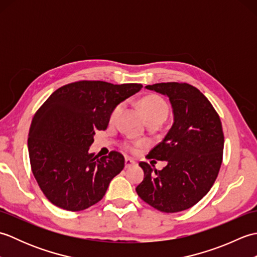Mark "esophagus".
I'll return each instance as SVG.
<instances>
[{
    "instance_id": "34e87169",
    "label": "esophagus",
    "mask_w": 257,
    "mask_h": 257,
    "mask_svg": "<svg viewBox=\"0 0 257 257\" xmlns=\"http://www.w3.org/2000/svg\"><path fill=\"white\" fill-rule=\"evenodd\" d=\"M134 165H136V161L133 160L132 158L125 157V159H124V167H125V168H129V167H132V166H134Z\"/></svg>"
}]
</instances>
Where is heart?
<instances>
[{
    "label": "heart",
    "mask_w": 257,
    "mask_h": 257,
    "mask_svg": "<svg viewBox=\"0 0 257 257\" xmlns=\"http://www.w3.org/2000/svg\"><path fill=\"white\" fill-rule=\"evenodd\" d=\"M141 107L144 109L145 116L148 120V122L160 121L162 122L169 113L168 103L159 96H148L141 101ZM121 109V105H118L111 112V119L117 116L118 112ZM138 144L136 143H124L123 148L128 151H135L137 149Z\"/></svg>",
    "instance_id": "b5f03b06"
}]
</instances>
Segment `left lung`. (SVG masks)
<instances>
[{
	"label": "left lung",
	"mask_w": 257,
	"mask_h": 257,
	"mask_svg": "<svg viewBox=\"0 0 257 257\" xmlns=\"http://www.w3.org/2000/svg\"><path fill=\"white\" fill-rule=\"evenodd\" d=\"M146 88L169 98L173 123L147 156L167 166L157 170L140 162L145 178L136 191L161 212L184 211L209 192L219 174L224 147L221 120L207 98L189 84L160 83Z\"/></svg>",
	"instance_id": "obj_1"
}]
</instances>
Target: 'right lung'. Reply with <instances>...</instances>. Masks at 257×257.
<instances>
[{"label": "right lung", "instance_id": "add662e5", "mask_svg": "<svg viewBox=\"0 0 257 257\" xmlns=\"http://www.w3.org/2000/svg\"><path fill=\"white\" fill-rule=\"evenodd\" d=\"M141 84L76 81L55 90L36 111L30 128L32 171L54 205L81 211L99 202L124 158L117 151L98 158L89 154L97 130H105L120 102Z\"/></svg>", "mask_w": 257, "mask_h": 257}]
</instances>
